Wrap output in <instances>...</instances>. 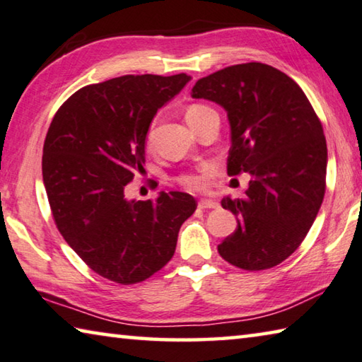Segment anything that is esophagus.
Here are the masks:
<instances>
[{
    "label": "esophagus",
    "mask_w": 362,
    "mask_h": 362,
    "mask_svg": "<svg viewBox=\"0 0 362 362\" xmlns=\"http://www.w3.org/2000/svg\"><path fill=\"white\" fill-rule=\"evenodd\" d=\"M218 206V202H215V200H210V199H202L199 200V209H216Z\"/></svg>",
    "instance_id": "obj_1"
}]
</instances>
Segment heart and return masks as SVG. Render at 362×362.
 Wrapping results in <instances>:
<instances>
[{
  "instance_id": "b5f03b06",
  "label": "heart",
  "mask_w": 362,
  "mask_h": 362,
  "mask_svg": "<svg viewBox=\"0 0 362 362\" xmlns=\"http://www.w3.org/2000/svg\"><path fill=\"white\" fill-rule=\"evenodd\" d=\"M210 112H213V110L210 107H206V105H204V104L189 105L187 110H186V118H187L189 125H194L195 122H199L200 118H202L206 114H210ZM146 141H147V144H149V146L152 144V141H153V125H151L149 132H147ZM180 181H181L182 186L191 189V191H200V189L206 187L209 177H206V173L200 171V173H191V175L181 176Z\"/></svg>"
}]
</instances>
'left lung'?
I'll return each mask as SVG.
<instances>
[{
	"mask_svg": "<svg viewBox=\"0 0 362 362\" xmlns=\"http://www.w3.org/2000/svg\"><path fill=\"white\" fill-rule=\"evenodd\" d=\"M192 98L228 112V175H252L244 197L221 200L237 228L218 252L240 269L274 268L300 247L321 209L327 171L321 120L297 83L262 62L204 76Z\"/></svg>",
	"mask_w": 362,
	"mask_h": 362,
	"instance_id": "obj_1",
	"label": "left lung"
}]
</instances>
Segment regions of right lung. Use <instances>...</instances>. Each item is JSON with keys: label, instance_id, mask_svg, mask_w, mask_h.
<instances>
[{"label": "right lung", "instance_id": "obj_1", "mask_svg": "<svg viewBox=\"0 0 362 362\" xmlns=\"http://www.w3.org/2000/svg\"><path fill=\"white\" fill-rule=\"evenodd\" d=\"M191 76L125 75L74 93L43 146V182L56 226L90 268L123 286L142 282L173 257L181 224L197 209L186 192L125 199L146 163L157 110Z\"/></svg>", "mask_w": 362, "mask_h": 362}]
</instances>
